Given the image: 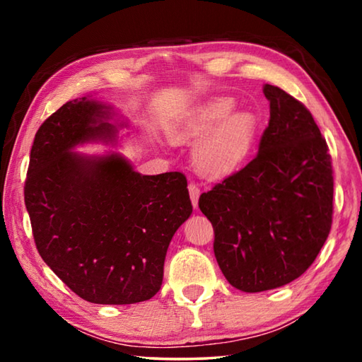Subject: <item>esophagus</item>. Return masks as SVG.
Returning a JSON list of instances; mask_svg holds the SVG:
<instances>
[{
	"mask_svg": "<svg viewBox=\"0 0 362 362\" xmlns=\"http://www.w3.org/2000/svg\"><path fill=\"white\" fill-rule=\"evenodd\" d=\"M188 192H189V198H192V203L194 207H198V198H199V187L198 183L189 182L188 183Z\"/></svg>",
	"mask_w": 362,
	"mask_h": 362,
	"instance_id": "34e87169",
	"label": "esophagus"
}]
</instances>
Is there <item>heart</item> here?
Returning <instances> with one entry per match:
<instances>
[{
  "label": "heart",
  "mask_w": 362,
  "mask_h": 362,
  "mask_svg": "<svg viewBox=\"0 0 362 362\" xmlns=\"http://www.w3.org/2000/svg\"><path fill=\"white\" fill-rule=\"evenodd\" d=\"M235 108L231 99H216L201 107L192 118L170 129L174 142L207 134L198 145L194 159L198 168L207 175H228L246 159L252 148L257 119L252 113L240 112L228 114Z\"/></svg>",
  "instance_id": "1"
}]
</instances>
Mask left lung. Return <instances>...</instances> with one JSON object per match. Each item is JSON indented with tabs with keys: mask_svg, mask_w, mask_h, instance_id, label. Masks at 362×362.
I'll return each mask as SVG.
<instances>
[{
	"mask_svg": "<svg viewBox=\"0 0 362 362\" xmlns=\"http://www.w3.org/2000/svg\"><path fill=\"white\" fill-rule=\"evenodd\" d=\"M263 94L269 122L257 156L199 196L218 267L243 292L276 289L302 276L332 226L326 139L302 102L272 84Z\"/></svg>",
	"mask_w": 362,
	"mask_h": 362,
	"instance_id": "left-lung-1",
	"label": "left lung"
}]
</instances>
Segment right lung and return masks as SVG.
I'll return each mask as SVG.
<instances>
[{
	"label": "right lung",
	"instance_id": "right-lung-1",
	"mask_svg": "<svg viewBox=\"0 0 362 362\" xmlns=\"http://www.w3.org/2000/svg\"><path fill=\"white\" fill-rule=\"evenodd\" d=\"M110 107L88 97L66 102L36 132L25 206L42 260L90 303L145 302L161 289L164 259L192 216L182 173L142 175L118 153L70 151L112 142Z\"/></svg>",
	"mask_w": 362,
	"mask_h": 362
}]
</instances>
